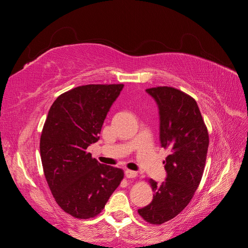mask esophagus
Segmentation results:
<instances>
[{
	"label": "esophagus",
	"mask_w": 248,
	"mask_h": 248,
	"mask_svg": "<svg viewBox=\"0 0 248 248\" xmlns=\"http://www.w3.org/2000/svg\"><path fill=\"white\" fill-rule=\"evenodd\" d=\"M125 176H126L127 178H129V179H131V178H136V177L138 176V172H137V171H134V170H125Z\"/></svg>",
	"instance_id": "obj_1"
}]
</instances>
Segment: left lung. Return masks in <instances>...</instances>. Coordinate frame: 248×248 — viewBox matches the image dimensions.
Instances as JSON below:
<instances>
[{"label":"left lung","mask_w":248,"mask_h":248,"mask_svg":"<svg viewBox=\"0 0 248 248\" xmlns=\"http://www.w3.org/2000/svg\"><path fill=\"white\" fill-rule=\"evenodd\" d=\"M146 91L158 104L160 144L170 155L163 160L166 181L157 184L153 179L148 180L153 200L138 212L147 222L161 224L183 211L199 187L206 164L209 133L191 96L167 86Z\"/></svg>","instance_id":"left-lung-1"}]
</instances>
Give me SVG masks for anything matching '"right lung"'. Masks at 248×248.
Instances as JSON below:
<instances>
[{"label": "right lung", "mask_w": 248, "mask_h": 248, "mask_svg": "<svg viewBox=\"0 0 248 248\" xmlns=\"http://www.w3.org/2000/svg\"><path fill=\"white\" fill-rule=\"evenodd\" d=\"M123 84L85 85L52 103L40 138L43 172L57 204L79 219L98 215L121 183V169L101 164L87 148L99 140Z\"/></svg>", "instance_id": "right-lung-1"}]
</instances>
